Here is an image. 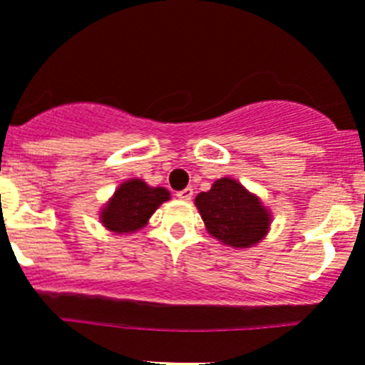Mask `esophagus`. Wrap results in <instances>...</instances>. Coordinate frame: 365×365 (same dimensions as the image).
<instances>
[{
  "label": "esophagus",
  "mask_w": 365,
  "mask_h": 365,
  "mask_svg": "<svg viewBox=\"0 0 365 365\" xmlns=\"http://www.w3.org/2000/svg\"><path fill=\"white\" fill-rule=\"evenodd\" d=\"M176 197L180 198V200L183 202H189L192 198V189L187 187V189H182V191H178L176 192Z\"/></svg>",
  "instance_id": "1"
}]
</instances>
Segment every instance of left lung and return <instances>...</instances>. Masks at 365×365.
I'll list each match as a JSON object with an SVG mask.
<instances>
[{
  "label": "left lung",
  "instance_id": "8db88e82",
  "mask_svg": "<svg viewBox=\"0 0 365 365\" xmlns=\"http://www.w3.org/2000/svg\"><path fill=\"white\" fill-rule=\"evenodd\" d=\"M195 206L207 234L235 250L258 245L271 230V210L235 178L215 180L210 191L198 192Z\"/></svg>",
  "mask_w": 365,
  "mask_h": 365
}]
</instances>
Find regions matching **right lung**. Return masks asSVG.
<instances>
[{
	"mask_svg": "<svg viewBox=\"0 0 365 365\" xmlns=\"http://www.w3.org/2000/svg\"><path fill=\"white\" fill-rule=\"evenodd\" d=\"M167 200H170L168 189L152 187L145 180L130 178L115 189L98 215L103 228L113 234H135L148 225L150 217Z\"/></svg>",
	"mask_w": 365,
	"mask_h": 365,
	"instance_id": "add662e5",
	"label": "right lung"
}]
</instances>
